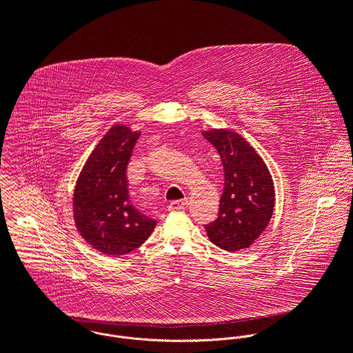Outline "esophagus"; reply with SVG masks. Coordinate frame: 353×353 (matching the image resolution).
I'll return each instance as SVG.
<instances>
[{"label":"esophagus","mask_w":353,"mask_h":353,"mask_svg":"<svg viewBox=\"0 0 353 353\" xmlns=\"http://www.w3.org/2000/svg\"><path fill=\"white\" fill-rule=\"evenodd\" d=\"M188 206V201L183 199V201H173L169 203V209L170 210H183Z\"/></svg>","instance_id":"34e87169"}]
</instances>
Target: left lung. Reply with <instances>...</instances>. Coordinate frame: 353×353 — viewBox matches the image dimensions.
<instances>
[{"mask_svg":"<svg viewBox=\"0 0 353 353\" xmlns=\"http://www.w3.org/2000/svg\"><path fill=\"white\" fill-rule=\"evenodd\" d=\"M203 136L217 150L224 168L219 217L205 225L208 236L223 250L248 249L272 217V177L261 157L238 133L213 129Z\"/></svg>","mask_w":353,"mask_h":353,"instance_id":"8db88e82","label":"left lung"}]
</instances>
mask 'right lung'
Returning <instances> with one entry per match:
<instances>
[{
    "instance_id": "obj_1",
    "label": "right lung",
    "mask_w": 353,
    "mask_h": 353,
    "mask_svg": "<svg viewBox=\"0 0 353 353\" xmlns=\"http://www.w3.org/2000/svg\"><path fill=\"white\" fill-rule=\"evenodd\" d=\"M139 136L123 125L111 128L90 154L75 185L72 212L77 230L103 254L130 253L157 225L129 199L126 169Z\"/></svg>"
}]
</instances>
